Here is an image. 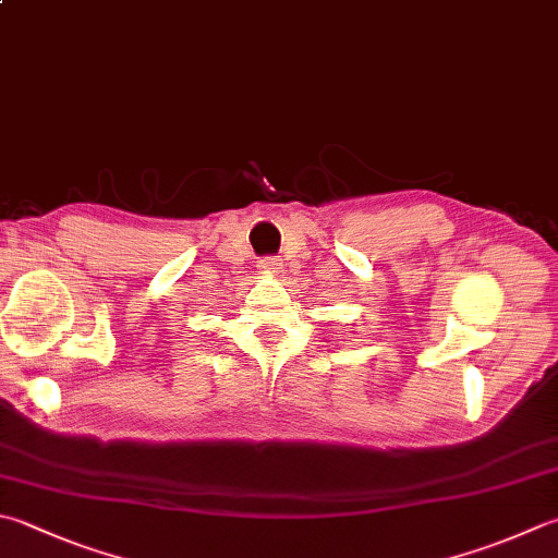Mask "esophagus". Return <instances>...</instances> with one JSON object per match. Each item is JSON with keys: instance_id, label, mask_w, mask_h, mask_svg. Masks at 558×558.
I'll return each instance as SVG.
<instances>
[{"instance_id": "obj_1", "label": "esophagus", "mask_w": 558, "mask_h": 558, "mask_svg": "<svg viewBox=\"0 0 558 558\" xmlns=\"http://www.w3.org/2000/svg\"><path fill=\"white\" fill-rule=\"evenodd\" d=\"M257 267L262 271H279L281 269V259L275 255H267V257H259L257 259Z\"/></svg>"}]
</instances>
